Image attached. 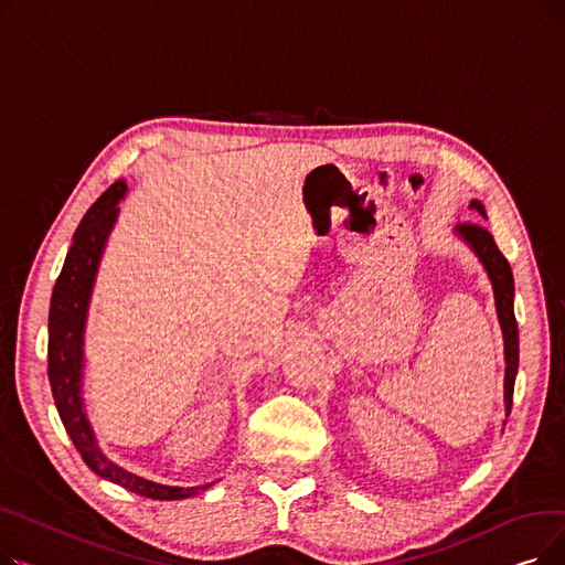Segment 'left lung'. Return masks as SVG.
<instances>
[{
  "mask_svg": "<svg viewBox=\"0 0 565 565\" xmlns=\"http://www.w3.org/2000/svg\"><path fill=\"white\" fill-rule=\"evenodd\" d=\"M469 207L479 211L486 220V207L481 201L471 199ZM460 241L473 252L483 265V270L492 284L494 295V309L499 318V328L503 337V362H507V373H503V407H507V417L511 414L513 405V387L518 375V362H520V339H518V322L513 311V298H515V284L509 260L499 252L494 237L483 228L473 224H458L454 231Z\"/></svg>",
  "mask_w": 565,
  "mask_h": 565,
  "instance_id": "left-lung-1",
  "label": "left lung"
}]
</instances>
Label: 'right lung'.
I'll use <instances>...</instances> for the list:
<instances>
[{"label": "right lung", "mask_w": 565, "mask_h": 565, "mask_svg": "<svg viewBox=\"0 0 565 565\" xmlns=\"http://www.w3.org/2000/svg\"><path fill=\"white\" fill-rule=\"evenodd\" d=\"M128 192L126 181H116L84 215L79 222L73 245L66 254L62 275H58L52 302H50V322H47V377L54 396L58 417L64 422L66 433L71 435L75 449L100 479L121 486L135 494L173 501L188 499L207 490L213 483L178 488L148 481L137 473L124 469L105 456L92 422L86 417L84 407V332L88 307L98 277V267L107 247L114 224L118 220V203Z\"/></svg>", "instance_id": "add662e5"}]
</instances>
